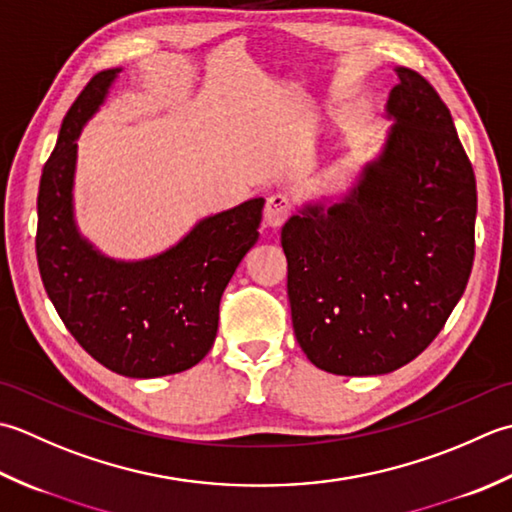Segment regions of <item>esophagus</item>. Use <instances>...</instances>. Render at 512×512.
I'll return each mask as SVG.
<instances>
[{
  "label": "esophagus",
  "mask_w": 512,
  "mask_h": 512,
  "mask_svg": "<svg viewBox=\"0 0 512 512\" xmlns=\"http://www.w3.org/2000/svg\"><path fill=\"white\" fill-rule=\"evenodd\" d=\"M291 212H294V203H291V198L287 194H283V192L271 194L265 203V225L274 227V229L285 225Z\"/></svg>",
  "instance_id": "1"
}]
</instances>
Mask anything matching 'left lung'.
<instances>
[{"label":"left lung","instance_id":"left-lung-1","mask_svg":"<svg viewBox=\"0 0 512 512\" xmlns=\"http://www.w3.org/2000/svg\"><path fill=\"white\" fill-rule=\"evenodd\" d=\"M393 123L344 203L283 227L300 349L336 375H382L420 356L462 298L475 258L477 187L451 112L422 75L395 68Z\"/></svg>","mask_w":512,"mask_h":512}]
</instances>
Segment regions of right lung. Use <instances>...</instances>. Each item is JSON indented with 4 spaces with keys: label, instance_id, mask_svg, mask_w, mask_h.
<instances>
[{
    "label": "right lung",
    "instance_id": "add662e5",
    "mask_svg": "<svg viewBox=\"0 0 512 512\" xmlns=\"http://www.w3.org/2000/svg\"><path fill=\"white\" fill-rule=\"evenodd\" d=\"M119 70H103L72 103L37 196V265L59 318L103 367L159 378L201 362L218 331V305L238 263L258 241L263 198L198 223L168 252L117 263L97 254L72 221L77 139Z\"/></svg>",
    "mask_w": 512,
    "mask_h": 512
}]
</instances>
